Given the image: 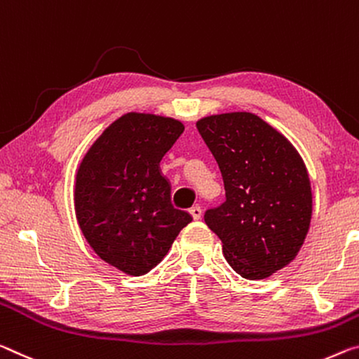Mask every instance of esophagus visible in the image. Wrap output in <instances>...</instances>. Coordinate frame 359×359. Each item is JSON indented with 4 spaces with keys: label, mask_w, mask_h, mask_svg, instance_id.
Segmentation results:
<instances>
[{
    "label": "esophagus",
    "mask_w": 359,
    "mask_h": 359,
    "mask_svg": "<svg viewBox=\"0 0 359 359\" xmlns=\"http://www.w3.org/2000/svg\"><path fill=\"white\" fill-rule=\"evenodd\" d=\"M190 214H191V217L195 219V220H198V219H201V208L200 206H193L191 209H190Z\"/></svg>",
    "instance_id": "34e87169"
}]
</instances>
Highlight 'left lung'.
Returning a JSON list of instances; mask_svg holds the SVG:
<instances>
[{"instance_id": "left-lung-1", "label": "left lung", "mask_w": 359, "mask_h": 359, "mask_svg": "<svg viewBox=\"0 0 359 359\" xmlns=\"http://www.w3.org/2000/svg\"><path fill=\"white\" fill-rule=\"evenodd\" d=\"M219 164L225 203L204 222L226 262L246 280H264L291 264L310 229L313 196L299 151L260 116L231 111L198 119Z\"/></svg>"}]
</instances>
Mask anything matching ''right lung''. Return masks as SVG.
<instances>
[{"mask_svg":"<svg viewBox=\"0 0 359 359\" xmlns=\"http://www.w3.org/2000/svg\"><path fill=\"white\" fill-rule=\"evenodd\" d=\"M185 126L179 119L130 111L90 145L75 179V212L99 257L130 276L164 259L191 215L170 203L159 161Z\"/></svg>","mask_w":359,"mask_h":359,"instance_id":"obj_1","label":"right lung"}]
</instances>
